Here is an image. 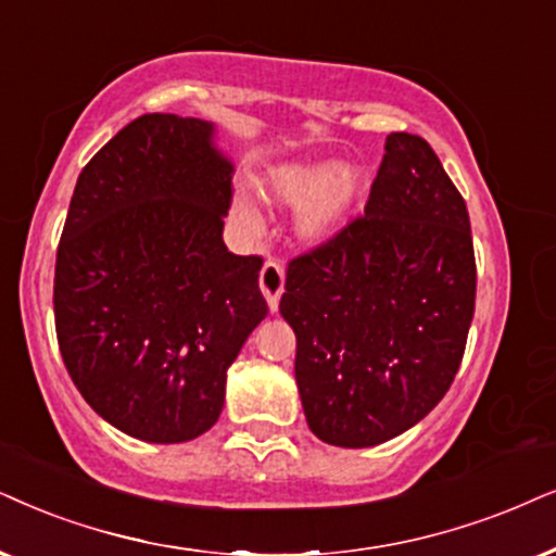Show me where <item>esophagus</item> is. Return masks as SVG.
<instances>
[{
    "label": "esophagus",
    "instance_id": "obj_1",
    "mask_svg": "<svg viewBox=\"0 0 556 556\" xmlns=\"http://www.w3.org/2000/svg\"><path fill=\"white\" fill-rule=\"evenodd\" d=\"M258 287H262L264 298L269 302V311H277L279 294L285 292V266L269 258V262L262 266V274H258Z\"/></svg>",
    "mask_w": 556,
    "mask_h": 556
}]
</instances>
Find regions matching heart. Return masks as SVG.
I'll return each mask as SVG.
<instances>
[{"instance_id":"1","label":"heart","mask_w":556,"mask_h":556,"mask_svg":"<svg viewBox=\"0 0 556 556\" xmlns=\"http://www.w3.org/2000/svg\"><path fill=\"white\" fill-rule=\"evenodd\" d=\"M264 189L274 202L302 205L298 215L300 236L318 241L346 220L359 202L364 177L356 168H339L333 161L287 164L266 174ZM233 217L241 228L254 230L258 226L256 207L245 197L233 202Z\"/></svg>"}]
</instances>
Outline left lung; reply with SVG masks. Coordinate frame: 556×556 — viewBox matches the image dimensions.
I'll use <instances>...</instances> for the list:
<instances>
[{"label": "left lung", "mask_w": 556, "mask_h": 556, "mask_svg": "<svg viewBox=\"0 0 556 556\" xmlns=\"http://www.w3.org/2000/svg\"><path fill=\"white\" fill-rule=\"evenodd\" d=\"M475 290L459 189L424 138L392 132L364 215L287 266L279 313L311 431L362 448L426 418L465 356Z\"/></svg>", "instance_id": "8db88e82"}]
</instances>
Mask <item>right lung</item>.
Listing matches in <instances>:
<instances>
[{
	"mask_svg": "<svg viewBox=\"0 0 556 556\" xmlns=\"http://www.w3.org/2000/svg\"><path fill=\"white\" fill-rule=\"evenodd\" d=\"M233 166L213 125L140 115L76 181L53 313L68 377L132 439L179 444L210 431L226 375L266 318L262 256L223 243Z\"/></svg>",
	"mask_w": 556,
	"mask_h": 556,
	"instance_id": "1",
	"label": "right lung"
}]
</instances>
